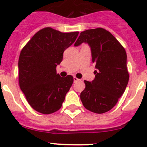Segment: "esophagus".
I'll list each match as a JSON object with an SVG mask.
<instances>
[{
  "instance_id": "1",
  "label": "esophagus",
  "mask_w": 147,
  "mask_h": 147,
  "mask_svg": "<svg viewBox=\"0 0 147 147\" xmlns=\"http://www.w3.org/2000/svg\"><path fill=\"white\" fill-rule=\"evenodd\" d=\"M78 81H80V80H79V79H77V78L76 77H74V83H76V82H77Z\"/></svg>"
}]
</instances>
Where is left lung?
Returning <instances> with one entry per match:
<instances>
[{
    "instance_id": "8db88e82",
    "label": "left lung",
    "mask_w": 147,
    "mask_h": 147,
    "mask_svg": "<svg viewBox=\"0 0 147 147\" xmlns=\"http://www.w3.org/2000/svg\"><path fill=\"white\" fill-rule=\"evenodd\" d=\"M87 43L96 63L94 80H85L80 98L87 110L104 113L116 105L129 81L125 49L112 34L102 28L81 32L74 46Z\"/></svg>"
}]
</instances>
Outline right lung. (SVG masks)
<instances>
[{"label":"right lung","mask_w":147,"mask_h":147,"mask_svg":"<svg viewBox=\"0 0 147 147\" xmlns=\"http://www.w3.org/2000/svg\"><path fill=\"white\" fill-rule=\"evenodd\" d=\"M78 34L47 27L35 34L22 49L18 60L19 85L31 107L40 113L51 114L60 109L74 82L71 75L57 74L56 67Z\"/></svg>","instance_id":"obj_1"}]
</instances>
